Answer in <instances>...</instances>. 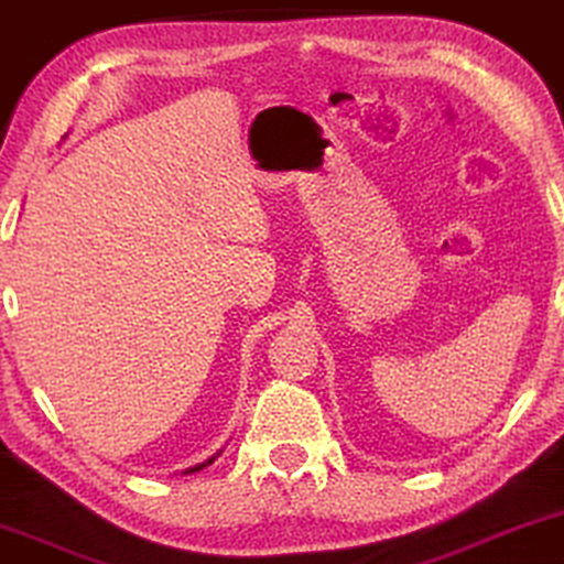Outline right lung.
I'll use <instances>...</instances> for the list:
<instances>
[{"label": "right lung", "instance_id": "right-lung-1", "mask_svg": "<svg viewBox=\"0 0 564 564\" xmlns=\"http://www.w3.org/2000/svg\"><path fill=\"white\" fill-rule=\"evenodd\" d=\"M221 454V452H219ZM219 454H214L212 456V459H206L204 464H195V467H191V469H185V475H193V471H198V469H204V467H208V464H214L216 462V456H219Z\"/></svg>", "mask_w": 564, "mask_h": 564}]
</instances>
